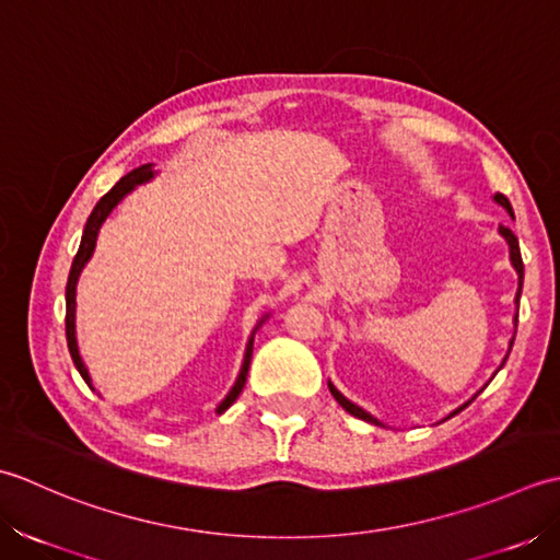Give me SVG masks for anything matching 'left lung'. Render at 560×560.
Masks as SVG:
<instances>
[{"instance_id":"8db88e82","label":"left lung","mask_w":560,"mask_h":560,"mask_svg":"<svg viewBox=\"0 0 560 560\" xmlns=\"http://www.w3.org/2000/svg\"><path fill=\"white\" fill-rule=\"evenodd\" d=\"M495 202H498V205H503V208L512 214V205H510V200L503 196V192H495ZM512 217H515V214H512ZM500 234H503V236L508 238V244H510V260H512V266H515L517 276H520V290H517V304H520V292H522V280H524V264H522V254H520V242H517V236L508 230V226H500ZM505 360H508V358H505ZM503 364H505V362H503ZM328 389H330V394H334L336 401H338L340 406H343L350 416L368 420V423H374V425H382L380 420H374V418L368 413V410H362L360 406H355L352 401H348V398H346L343 394H340L334 384H328ZM469 404H471V401H469ZM469 404H464L462 408H456L452 416L459 413V410H464V408L469 406ZM452 416H450V418H452Z\"/></svg>"}]
</instances>
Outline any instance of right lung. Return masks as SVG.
I'll return each instance as SVG.
<instances>
[{
  "instance_id": "1",
  "label": "right lung",
  "mask_w": 560,
  "mask_h": 560,
  "mask_svg": "<svg viewBox=\"0 0 560 560\" xmlns=\"http://www.w3.org/2000/svg\"><path fill=\"white\" fill-rule=\"evenodd\" d=\"M154 176V171H152V164H144V166H137V168H132L128 176H122L116 186H113L104 198H101L98 202H96V208H94V212L89 214V220H86V226H84V234H82V244H79V250H77V256H74V260H72V270H70V278H67V292H65V300H67V314H65V330H67V348H70V355H72V360H74V368L79 370V374H82V380L91 386V376H89V372H86V368H84V362H82V358H79V348H77V336H74V306H77V300H74V294H77V280H79V272H82V268H84V264L86 260L91 258V254H94V246H96V236H98V230H101V224H104V220L106 217L110 214V210L116 208V205L128 196V192L137 186V184H144V180H150ZM250 355H254V336H250V340H248V346H246V355H244V364H242V372H238V380H236V384L232 386V392L226 394V398L224 401L217 406V410H226L230 408L234 401H236V396L242 394V389H244V384H246V374H248V364H250Z\"/></svg>"
}]
</instances>
